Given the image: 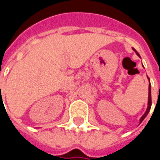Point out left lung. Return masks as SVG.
I'll return each mask as SVG.
<instances>
[{
    "label": "left lung",
    "mask_w": 160,
    "mask_h": 160,
    "mask_svg": "<svg viewBox=\"0 0 160 160\" xmlns=\"http://www.w3.org/2000/svg\"><path fill=\"white\" fill-rule=\"evenodd\" d=\"M134 50L135 51V52H136V50H135V49H134ZM136 54H137L138 56H140V55L138 54V52H136ZM148 79H149V78H148ZM148 90H149V92H148V109H147V111L145 112V114L143 115L142 117H141V120H140V122H141L142 121L144 120L145 118H146V117L148 116V112H149V111H150V109H151L152 98H151V85H150V84H149V87H148Z\"/></svg>",
    "instance_id": "8db88e82"
}]
</instances>
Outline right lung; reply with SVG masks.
<instances>
[{"mask_svg":"<svg viewBox=\"0 0 160 160\" xmlns=\"http://www.w3.org/2000/svg\"><path fill=\"white\" fill-rule=\"evenodd\" d=\"M0 87H1V86H0Z\"/></svg>","mask_w":160,"mask_h":160,"instance_id":"obj_1","label":"right lung"}]
</instances>
